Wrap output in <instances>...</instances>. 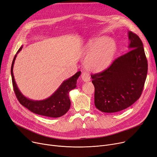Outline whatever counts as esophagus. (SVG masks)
Instances as JSON below:
<instances>
[{
	"mask_svg": "<svg viewBox=\"0 0 157 157\" xmlns=\"http://www.w3.org/2000/svg\"><path fill=\"white\" fill-rule=\"evenodd\" d=\"M81 78L82 80L84 82H89L90 80V75H89V74L86 71L82 72V73L81 75Z\"/></svg>",
	"mask_w": 157,
	"mask_h": 157,
	"instance_id": "1",
	"label": "esophagus"
}]
</instances>
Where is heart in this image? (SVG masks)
Returning <instances> with one entry per match:
<instances>
[{
  "label": "heart",
  "instance_id": "b5f03b06",
  "mask_svg": "<svg viewBox=\"0 0 157 157\" xmlns=\"http://www.w3.org/2000/svg\"><path fill=\"white\" fill-rule=\"evenodd\" d=\"M116 50V43L111 38L100 37L90 40L84 48L86 68L97 73L105 70L113 60Z\"/></svg>",
  "mask_w": 157,
  "mask_h": 157
}]
</instances>
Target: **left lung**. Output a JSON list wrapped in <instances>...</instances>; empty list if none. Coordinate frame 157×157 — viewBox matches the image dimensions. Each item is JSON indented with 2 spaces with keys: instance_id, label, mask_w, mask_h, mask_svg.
<instances>
[{
  "instance_id": "1",
  "label": "left lung",
  "mask_w": 157,
  "mask_h": 157,
  "mask_svg": "<svg viewBox=\"0 0 157 157\" xmlns=\"http://www.w3.org/2000/svg\"><path fill=\"white\" fill-rule=\"evenodd\" d=\"M128 36L130 50L105 71L91 75L94 105L103 113H117L128 108L143 93L147 72L143 44L137 34L128 31Z\"/></svg>"
}]
</instances>
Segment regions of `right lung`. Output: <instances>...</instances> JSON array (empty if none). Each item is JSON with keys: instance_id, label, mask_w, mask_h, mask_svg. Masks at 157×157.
<instances>
[{"instance_id": "right-lung-1", "label": "right lung", "mask_w": 157, "mask_h": 157, "mask_svg": "<svg viewBox=\"0 0 157 157\" xmlns=\"http://www.w3.org/2000/svg\"><path fill=\"white\" fill-rule=\"evenodd\" d=\"M22 47H23L21 46L19 48L14 56L11 69L13 86L18 100L22 105L36 114L50 117H59L63 116L70 108L71 101L69 98V93L77 87V80L81 72L78 71L71 77L63 81L57 90L48 98L40 101L29 99L22 94L19 90L13 72L14 61L17 54L22 49Z\"/></svg>"}]
</instances>
